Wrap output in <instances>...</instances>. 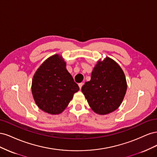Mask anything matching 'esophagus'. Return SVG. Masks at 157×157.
Masks as SVG:
<instances>
[{"label":"esophagus","instance_id":"34e87169","mask_svg":"<svg viewBox=\"0 0 157 157\" xmlns=\"http://www.w3.org/2000/svg\"><path fill=\"white\" fill-rule=\"evenodd\" d=\"M83 84H84V83H83V82H80V83H79V84H78V86H79L80 89H81V88H82V86H83Z\"/></svg>","mask_w":157,"mask_h":157}]
</instances>
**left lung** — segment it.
<instances>
[{
	"label": "left lung",
	"mask_w": 157,
	"mask_h": 157,
	"mask_svg": "<svg viewBox=\"0 0 157 157\" xmlns=\"http://www.w3.org/2000/svg\"><path fill=\"white\" fill-rule=\"evenodd\" d=\"M126 89L123 71L115 61L106 58L97 63L91 79L83 85L82 92L95 113L106 115L121 105Z\"/></svg>",
	"instance_id": "1"
}]
</instances>
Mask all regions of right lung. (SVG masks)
I'll use <instances>...</instances> for the list:
<instances>
[{
  "label": "right lung",
  "instance_id": "obj_1",
  "mask_svg": "<svg viewBox=\"0 0 157 157\" xmlns=\"http://www.w3.org/2000/svg\"><path fill=\"white\" fill-rule=\"evenodd\" d=\"M61 57H50L37 69L32 81V94L37 106L52 115L64 111L79 87L66 69Z\"/></svg>",
  "mask_w": 157,
  "mask_h": 157
}]
</instances>
